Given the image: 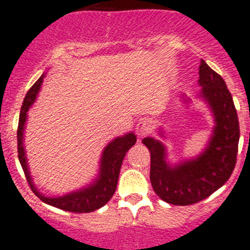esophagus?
<instances>
[{
    "label": "esophagus",
    "mask_w": 250,
    "mask_h": 250,
    "mask_svg": "<svg viewBox=\"0 0 250 250\" xmlns=\"http://www.w3.org/2000/svg\"><path fill=\"white\" fill-rule=\"evenodd\" d=\"M152 122H150L148 118H141V120L137 122L136 125V132L139 137L147 136L148 133H150V130H152Z\"/></svg>",
    "instance_id": "esophagus-1"
}]
</instances>
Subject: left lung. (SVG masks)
<instances>
[{
	"mask_svg": "<svg viewBox=\"0 0 250 250\" xmlns=\"http://www.w3.org/2000/svg\"><path fill=\"white\" fill-rule=\"evenodd\" d=\"M198 100L208 105L213 117L212 134L199 154L170 163L167 147L159 139L146 137L142 143L150 152V183L162 201L174 206H189L203 201L219 189L235 167L239 143L237 109L224 80L201 60ZM184 104L192 100L182 94ZM158 134L166 138L159 127Z\"/></svg>",
	"mask_w": 250,
	"mask_h": 250,
	"instance_id": "obj_1",
	"label": "left lung"
}]
</instances>
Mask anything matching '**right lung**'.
I'll return each mask as SVG.
<instances>
[{
  "label": "right lung",
  "mask_w": 250,
  "mask_h": 250,
  "mask_svg": "<svg viewBox=\"0 0 250 250\" xmlns=\"http://www.w3.org/2000/svg\"><path fill=\"white\" fill-rule=\"evenodd\" d=\"M44 76L46 75L43 73L41 77L38 78L37 82L31 87L30 91L27 92L23 104H22L19 120V129H17L20 163H21L22 169H23L31 189L42 202L58 209H63L67 212H93L96 209H100L101 207L104 206L113 197L117 183H118V178H120L122 162L128 149L132 146L136 145V134L133 132H129V133H125L121 137H116L105 146L100 159V168H98L97 175L87 186L82 187L80 189L72 190L67 194L60 195V197H46L44 194H42L37 189V187L35 186V182H33L30 172V167H28V162H27L26 149H24V128H26V122L27 118H28L27 112L32 107L36 98H37Z\"/></svg>",
  "instance_id": "add662e5"
}]
</instances>
